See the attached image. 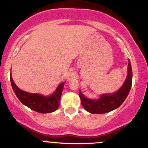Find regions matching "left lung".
I'll list each match as a JSON object with an SVG mask.
<instances>
[{
  "label": "left lung",
  "instance_id": "left-lung-1",
  "mask_svg": "<svg viewBox=\"0 0 148 148\" xmlns=\"http://www.w3.org/2000/svg\"><path fill=\"white\" fill-rule=\"evenodd\" d=\"M132 77L131 62L129 60L127 77L119 90L112 94H103L98 100L86 98L79 90V95L82 106L87 112L92 114L107 113L118 108L129 95L132 84Z\"/></svg>",
  "mask_w": 148,
  "mask_h": 148
}]
</instances>
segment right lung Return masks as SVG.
Listing matches in <instances>:
<instances>
[{"instance_id": "obj_1", "label": "right lung", "mask_w": 148, "mask_h": 148, "mask_svg": "<svg viewBox=\"0 0 148 148\" xmlns=\"http://www.w3.org/2000/svg\"><path fill=\"white\" fill-rule=\"evenodd\" d=\"M10 82L16 96L20 100L21 103L31 110L39 113L53 112L58 108L65 83H61L59 84L56 91L51 95L43 96L40 94L29 93L19 89L14 84L12 75H10Z\"/></svg>"}]
</instances>
